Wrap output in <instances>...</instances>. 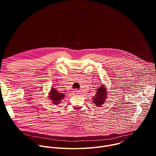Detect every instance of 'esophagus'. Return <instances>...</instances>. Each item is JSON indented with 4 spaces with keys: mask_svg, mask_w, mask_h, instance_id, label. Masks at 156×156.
Here are the masks:
<instances>
[{
    "mask_svg": "<svg viewBox=\"0 0 156 156\" xmlns=\"http://www.w3.org/2000/svg\"><path fill=\"white\" fill-rule=\"evenodd\" d=\"M74 94H76V95H78V94H80V91H79L78 90H75L74 91Z\"/></svg>",
    "mask_w": 156,
    "mask_h": 156,
    "instance_id": "34e87169",
    "label": "esophagus"
}]
</instances>
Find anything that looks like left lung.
I'll return each instance as SVG.
<instances>
[{"instance_id": "left-lung-1", "label": "left lung", "mask_w": 156, "mask_h": 156, "mask_svg": "<svg viewBox=\"0 0 156 156\" xmlns=\"http://www.w3.org/2000/svg\"><path fill=\"white\" fill-rule=\"evenodd\" d=\"M106 90L105 87H104V86H101L100 88H98V92H96L97 93L96 94V96H94V98H93V102L94 103L96 104V105H101L102 104H104V102H105V100L107 98V93H106Z\"/></svg>"}]
</instances>
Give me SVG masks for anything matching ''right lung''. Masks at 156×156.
<instances>
[{"label": "right lung", "mask_w": 156, "mask_h": 156, "mask_svg": "<svg viewBox=\"0 0 156 156\" xmlns=\"http://www.w3.org/2000/svg\"><path fill=\"white\" fill-rule=\"evenodd\" d=\"M50 99L52 100V102L54 104H58L60 103L62 99L65 97L63 93H59L58 91L55 90V88H51V91L49 94Z\"/></svg>", "instance_id": "right-lung-1"}]
</instances>
